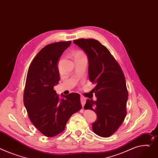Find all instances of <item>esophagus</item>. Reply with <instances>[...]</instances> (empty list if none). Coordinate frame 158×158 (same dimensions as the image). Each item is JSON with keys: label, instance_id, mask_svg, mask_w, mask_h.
Wrapping results in <instances>:
<instances>
[{"label": "esophagus", "instance_id": "1", "mask_svg": "<svg viewBox=\"0 0 158 158\" xmlns=\"http://www.w3.org/2000/svg\"><path fill=\"white\" fill-rule=\"evenodd\" d=\"M86 100L85 97H84L82 96L81 97V105H82V107H84V106H85V105L86 103Z\"/></svg>", "mask_w": 158, "mask_h": 158}]
</instances>
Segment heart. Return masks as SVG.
I'll use <instances>...</instances> for the list:
<instances>
[{
	"instance_id": "1",
	"label": "heart",
	"mask_w": 158,
	"mask_h": 158,
	"mask_svg": "<svg viewBox=\"0 0 158 158\" xmlns=\"http://www.w3.org/2000/svg\"><path fill=\"white\" fill-rule=\"evenodd\" d=\"M75 55H85L83 52H82L81 51H77V52H76Z\"/></svg>"
}]
</instances>
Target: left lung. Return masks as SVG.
<instances>
[{
  "label": "left lung",
  "mask_w": 158,
  "mask_h": 158,
  "mask_svg": "<svg viewBox=\"0 0 158 158\" xmlns=\"http://www.w3.org/2000/svg\"><path fill=\"white\" fill-rule=\"evenodd\" d=\"M73 43L88 55L89 81L97 100L88 99L85 109L93 110L97 119L92 125L94 133L109 137L120 127L127 115L128 92L123 72L108 49L93 39H79Z\"/></svg>",
  "instance_id": "1"
}]
</instances>
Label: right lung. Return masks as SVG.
Masks as SVG:
<instances>
[{
    "label": "right lung",
    "mask_w": 158,
    "mask_h": 158,
    "mask_svg": "<svg viewBox=\"0 0 158 158\" xmlns=\"http://www.w3.org/2000/svg\"><path fill=\"white\" fill-rule=\"evenodd\" d=\"M72 41L51 43L42 49L29 67L23 93L28 118L48 137L62 133L72 115L80 110V94L72 93L59 100L54 86L60 81L59 58Z\"/></svg>",
    "instance_id": "right-lung-1"
}]
</instances>
